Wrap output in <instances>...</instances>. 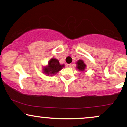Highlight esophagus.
<instances>
[{"label": "esophagus", "mask_w": 127, "mask_h": 127, "mask_svg": "<svg viewBox=\"0 0 127 127\" xmlns=\"http://www.w3.org/2000/svg\"><path fill=\"white\" fill-rule=\"evenodd\" d=\"M66 67L68 68H70L71 67H72V65H71L70 64H67L66 65Z\"/></svg>", "instance_id": "obj_1"}]
</instances>
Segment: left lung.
<instances>
[{
    "instance_id": "left-lung-1",
    "label": "left lung",
    "mask_w": 127,
    "mask_h": 127,
    "mask_svg": "<svg viewBox=\"0 0 127 127\" xmlns=\"http://www.w3.org/2000/svg\"><path fill=\"white\" fill-rule=\"evenodd\" d=\"M86 67L87 65L84 61L82 60H78V62H76V69H78L81 72H86Z\"/></svg>"
}]
</instances>
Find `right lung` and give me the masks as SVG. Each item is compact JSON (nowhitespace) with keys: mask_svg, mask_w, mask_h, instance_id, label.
Listing matches in <instances>:
<instances>
[{"mask_svg":"<svg viewBox=\"0 0 127 127\" xmlns=\"http://www.w3.org/2000/svg\"><path fill=\"white\" fill-rule=\"evenodd\" d=\"M64 64H60L59 61L55 58H52L48 62V64L42 68V72L46 76H54L64 67Z\"/></svg>","mask_w":127,"mask_h":127,"instance_id":"obj_1","label":"right lung"}]
</instances>
